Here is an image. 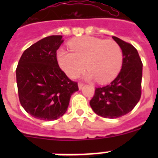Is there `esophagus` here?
<instances>
[{"instance_id":"1","label":"esophagus","mask_w":158,"mask_h":158,"mask_svg":"<svg viewBox=\"0 0 158 158\" xmlns=\"http://www.w3.org/2000/svg\"><path fill=\"white\" fill-rule=\"evenodd\" d=\"M78 86H79V89H81L82 88H83V86H84V83H82V82H79V84H78Z\"/></svg>"}]
</instances>
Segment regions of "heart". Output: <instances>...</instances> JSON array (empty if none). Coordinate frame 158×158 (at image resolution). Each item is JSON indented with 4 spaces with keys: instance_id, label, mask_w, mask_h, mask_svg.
Segmentation results:
<instances>
[{
    "instance_id": "obj_1",
    "label": "heart",
    "mask_w": 158,
    "mask_h": 158,
    "mask_svg": "<svg viewBox=\"0 0 158 158\" xmlns=\"http://www.w3.org/2000/svg\"><path fill=\"white\" fill-rule=\"evenodd\" d=\"M68 45L73 53L60 50L56 57L60 69L70 78L78 76L86 66L88 79L104 84L115 79L121 69L123 52L115 41L87 36L74 38Z\"/></svg>"
}]
</instances>
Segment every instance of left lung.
<instances>
[{
  "instance_id": "left-lung-1",
  "label": "left lung",
  "mask_w": 158,
  "mask_h": 158,
  "mask_svg": "<svg viewBox=\"0 0 158 158\" xmlns=\"http://www.w3.org/2000/svg\"><path fill=\"white\" fill-rule=\"evenodd\" d=\"M112 38L122 49V68L110 84L96 88L89 102L96 114L110 119L126 115L139 102L143 74V63L136 48L116 37Z\"/></svg>"
}]
</instances>
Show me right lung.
<instances>
[{
    "label": "right lung",
    "mask_w": 158,
    "mask_h": 158,
    "mask_svg": "<svg viewBox=\"0 0 158 158\" xmlns=\"http://www.w3.org/2000/svg\"><path fill=\"white\" fill-rule=\"evenodd\" d=\"M61 35L41 39L27 48L16 68V82L21 106L34 118L54 120L67 110L70 97L79 90L60 68L56 51Z\"/></svg>",
    "instance_id": "obj_1"
}]
</instances>
